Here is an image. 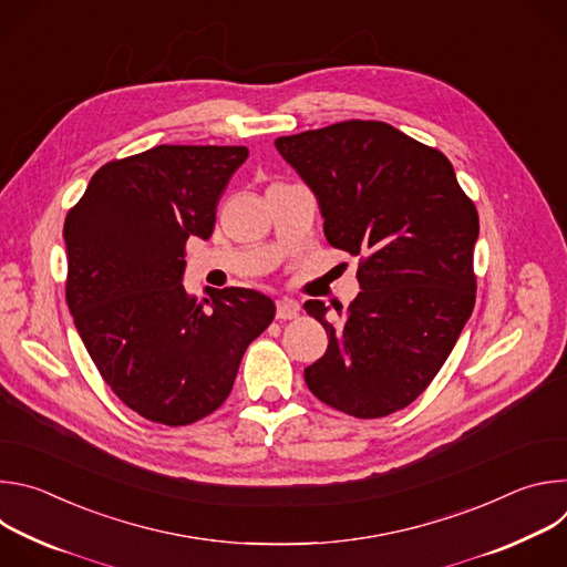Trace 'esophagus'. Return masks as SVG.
<instances>
[{
    "instance_id": "esophagus-1",
    "label": "esophagus",
    "mask_w": 567,
    "mask_h": 567,
    "mask_svg": "<svg viewBox=\"0 0 567 567\" xmlns=\"http://www.w3.org/2000/svg\"><path fill=\"white\" fill-rule=\"evenodd\" d=\"M276 316H278V320H291L298 316V305L293 300H278Z\"/></svg>"
}]
</instances>
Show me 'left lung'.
Listing matches in <instances>:
<instances>
[{"label":"left lung","instance_id":"8db88e82","mask_svg":"<svg viewBox=\"0 0 567 567\" xmlns=\"http://www.w3.org/2000/svg\"><path fill=\"white\" fill-rule=\"evenodd\" d=\"M313 190L334 249L359 256V296L341 320L307 300L330 337L305 368L328 406L377 420L435 379L475 305L477 210L451 161L383 121H343L276 138Z\"/></svg>","mask_w":567,"mask_h":567}]
</instances>
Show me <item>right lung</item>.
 <instances>
[{
  "label": "right lung",
  "instance_id": "obj_1",
  "mask_svg": "<svg viewBox=\"0 0 567 567\" xmlns=\"http://www.w3.org/2000/svg\"><path fill=\"white\" fill-rule=\"evenodd\" d=\"M245 145H156L107 161L66 213V305L112 392L141 417L188 426L230 394L276 316L254 289L184 285L186 241L208 239Z\"/></svg>",
  "mask_w": 567,
  "mask_h": 567
}]
</instances>
